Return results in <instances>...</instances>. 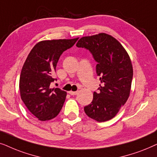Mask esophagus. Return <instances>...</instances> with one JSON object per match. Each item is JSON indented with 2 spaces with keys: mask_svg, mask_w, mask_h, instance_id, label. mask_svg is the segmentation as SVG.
<instances>
[{
  "mask_svg": "<svg viewBox=\"0 0 157 157\" xmlns=\"http://www.w3.org/2000/svg\"><path fill=\"white\" fill-rule=\"evenodd\" d=\"M69 94H70L71 95H75L77 94V91H69Z\"/></svg>",
  "mask_w": 157,
  "mask_h": 157,
  "instance_id": "esophagus-1",
  "label": "esophagus"
}]
</instances>
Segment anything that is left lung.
I'll return each mask as SVG.
<instances>
[{
    "instance_id": "1",
    "label": "left lung",
    "mask_w": 157,
    "mask_h": 157,
    "mask_svg": "<svg viewBox=\"0 0 157 157\" xmlns=\"http://www.w3.org/2000/svg\"><path fill=\"white\" fill-rule=\"evenodd\" d=\"M76 46L92 54L101 82L93 101L84 107L85 113L98 122L110 120L129 97L133 79L130 57L118 41L105 33L82 37Z\"/></svg>"
}]
</instances>
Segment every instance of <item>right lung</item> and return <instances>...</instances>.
Segmentation results:
<instances>
[{"label": "right lung", "mask_w": 157, "mask_h": 157, "mask_svg": "<svg viewBox=\"0 0 157 157\" xmlns=\"http://www.w3.org/2000/svg\"><path fill=\"white\" fill-rule=\"evenodd\" d=\"M78 38L42 41L29 54L19 80L21 98L28 110L39 120H51L59 114L67 95L65 91L51 88L60 56Z\"/></svg>", "instance_id": "obj_1"}]
</instances>
